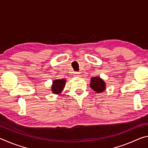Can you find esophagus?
<instances>
[{"mask_svg": "<svg viewBox=\"0 0 148 148\" xmlns=\"http://www.w3.org/2000/svg\"><path fill=\"white\" fill-rule=\"evenodd\" d=\"M74 76H79V72H74Z\"/></svg>", "mask_w": 148, "mask_h": 148, "instance_id": "1", "label": "esophagus"}]
</instances>
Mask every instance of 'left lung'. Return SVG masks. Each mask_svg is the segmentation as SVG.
Wrapping results in <instances>:
<instances>
[{
    "label": "left lung",
    "instance_id": "obj_1",
    "mask_svg": "<svg viewBox=\"0 0 148 148\" xmlns=\"http://www.w3.org/2000/svg\"><path fill=\"white\" fill-rule=\"evenodd\" d=\"M90 87L95 91L97 92H101L105 89V83L99 77H93L91 78Z\"/></svg>",
    "mask_w": 148,
    "mask_h": 148
}]
</instances>
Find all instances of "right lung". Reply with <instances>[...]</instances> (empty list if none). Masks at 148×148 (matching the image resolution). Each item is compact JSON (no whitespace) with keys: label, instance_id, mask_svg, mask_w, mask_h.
I'll use <instances>...</instances> for the list:
<instances>
[{"label":"right lung","instance_id":"obj_1","mask_svg":"<svg viewBox=\"0 0 148 148\" xmlns=\"http://www.w3.org/2000/svg\"><path fill=\"white\" fill-rule=\"evenodd\" d=\"M66 80L64 79H55L53 82L51 90L55 94H59L63 89L65 86Z\"/></svg>","mask_w":148,"mask_h":148}]
</instances>
